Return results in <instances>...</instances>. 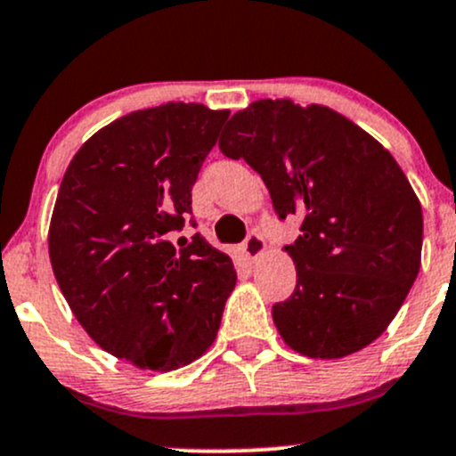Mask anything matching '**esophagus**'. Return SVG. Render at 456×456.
I'll list each match as a JSON object with an SVG mask.
<instances>
[{
    "label": "esophagus",
    "instance_id": "1",
    "mask_svg": "<svg viewBox=\"0 0 456 456\" xmlns=\"http://www.w3.org/2000/svg\"><path fill=\"white\" fill-rule=\"evenodd\" d=\"M265 247H266L265 238H262L257 232H251L249 236H247V240L242 242L240 251L245 254L247 260H256V257H260L262 254H265Z\"/></svg>",
    "mask_w": 456,
    "mask_h": 456
}]
</instances>
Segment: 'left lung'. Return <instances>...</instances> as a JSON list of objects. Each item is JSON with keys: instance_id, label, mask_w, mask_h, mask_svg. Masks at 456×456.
<instances>
[{"instance_id": "left-lung-1", "label": "left lung", "mask_w": 456, "mask_h": 456, "mask_svg": "<svg viewBox=\"0 0 456 456\" xmlns=\"http://www.w3.org/2000/svg\"><path fill=\"white\" fill-rule=\"evenodd\" d=\"M218 147L260 174L280 220L302 218V233L284 247L296 289L271 311L284 342L320 360L369 346L421 265L424 216L397 160L342 114L291 99L236 112Z\"/></svg>"}]
</instances>
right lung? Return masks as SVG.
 I'll list each match as a JSON object with an SVG mask.
<instances>
[{
    "mask_svg": "<svg viewBox=\"0 0 456 456\" xmlns=\"http://www.w3.org/2000/svg\"><path fill=\"white\" fill-rule=\"evenodd\" d=\"M227 117L200 103L139 110L90 136L63 174L48 233L54 278L86 333L142 370L199 360L236 287L232 257L200 233L172 242Z\"/></svg>",
    "mask_w": 456,
    "mask_h": 456,
    "instance_id": "right-lung-1",
    "label": "right lung"
}]
</instances>
